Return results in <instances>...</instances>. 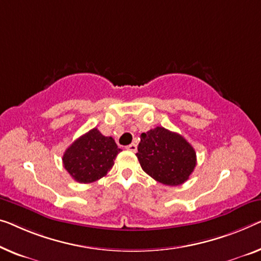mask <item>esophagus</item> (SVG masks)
<instances>
[{
    "label": "esophagus",
    "instance_id": "34e87169",
    "mask_svg": "<svg viewBox=\"0 0 261 261\" xmlns=\"http://www.w3.org/2000/svg\"><path fill=\"white\" fill-rule=\"evenodd\" d=\"M126 150L131 151V152H136V151H137V145H136L135 143H132V144H130V145L126 146Z\"/></svg>",
    "mask_w": 261,
    "mask_h": 261
}]
</instances>
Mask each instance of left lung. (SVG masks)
<instances>
[{
	"label": "left lung",
	"instance_id": "left-lung-1",
	"mask_svg": "<svg viewBox=\"0 0 261 261\" xmlns=\"http://www.w3.org/2000/svg\"><path fill=\"white\" fill-rule=\"evenodd\" d=\"M136 155L144 172L170 186L188 180L197 164L196 151L191 144L179 134L163 126L141 135Z\"/></svg>",
	"mask_w": 261,
	"mask_h": 261
}]
</instances>
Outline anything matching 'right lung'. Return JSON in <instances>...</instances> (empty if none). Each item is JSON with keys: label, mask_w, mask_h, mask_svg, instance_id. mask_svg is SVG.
<instances>
[{"label": "right lung", "mask_w": 261, "mask_h": 261, "mask_svg": "<svg viewBox=\"0 0 261 261\" xmlns=\"http://www.w3.org/2000/svg\"><path fill=\"white\" fill-rule=\"evenodd\" d=\"M120 151L114 138L106 137L93 127L65 150L62 161L73 179L89 184L106 176Z\"/></svg>", "instance_id": "right-lung-1"}]
</instances>
